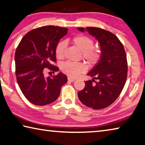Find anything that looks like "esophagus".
I'll return each mask as SVG.
<instances>
[{
    "mask_svg": "<svg viewBox=\"0 0 145 145\" xmlns=\"http://www.w3.org/2000/svg\"><path fill=\"white\" fill-rule=\"evenodd\" d=\"M68 81L73 82L75 80V79H74V78H72V77H68Z\"/></svg>",
    "mask_w": 145,
    "mask_h": 145,
    "instance_id": "obj_1",
    "label": "esophagus"
}]
</instances>
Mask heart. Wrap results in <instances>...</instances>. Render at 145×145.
Returning a JSON list of instances; mask_svg holds the SVG:
<instances>
[{
    "label": "heart",
    "mask_w": 145,
    "mask_h": 145,
    "mask_svg": "<svg viewBox=\"0 0 145 145\" xmlns=\"http://www.w3.org/2000/svg\"><path fill=\"white\" fill-rule=\"evenodd\" d=\"M71 42L75 47L81 51L82 59L89 66H93L99 61L101 57V51L98 48L93 46L94 41L88 36L78 35L71 39ZM66 42H60L57 44L55 53L58 59H63L64 57ZM62 71L70 77H75L84 72L86 66L82 63L66 62L62 65Z\"/></svg>",
    "instance_id": "b5f03b06"
}]
</instances>
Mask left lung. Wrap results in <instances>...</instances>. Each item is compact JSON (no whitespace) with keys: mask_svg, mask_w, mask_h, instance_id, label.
<instances>
[{"mask_svg":"<svg viewBox=\"0 0 145 145\" xmlns=\"http://www.w3.org/2000/svg\"><path fill=\"white\" fill-rule=\"evenodd\" d=\"M77 29L95 37L101 50L99 61L88 73L93 79L84 81L78 97L86 106L105 108L118 99L125 86L128 72L125 50L118 37L110 31L95 27Z\"/></svg>","mask_w":145,"mask_h":145,"instance_id":"8db88e82","label":"left lung"}]
</instances>
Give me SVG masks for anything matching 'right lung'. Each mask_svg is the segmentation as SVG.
I'll return each mask as SVG.
<instances>
[{"label":"right lung","mask_w":145,"mask_h":145,"mask_svg":"<svg viewBox=\"0 0 145 145\" xmlns=\"http://www.w3.org/2000/svg\"><path fill=\"white\" fill-rule=\"evenodd\" d=\"M68 28L46 26L33 29L23 37L15 54V74L20 90L33 105L44 106L59 97L61 86L67 82L66 75L59 73L45 77L44 68L53 72L59 69L55 50L59 40L67 34Z\"/></svg>","instance_id":"obj_1"}]
</instances>
